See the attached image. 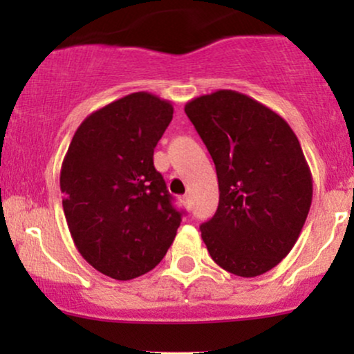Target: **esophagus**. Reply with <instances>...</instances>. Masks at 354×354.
<instances>
[{
    "instance_id": "obj_1",
    "label": "esophagus",
    "mask_w": 354,
    "mask_h": 354,
    "mask_svg": "<svg viewBox=\"0 0 354 354\" xmlns=\"http://www.w3.org/2000/svg\"><path fill=\"white\" fill-rule=\"evenodd\" d=\"M183 205L186 206V209H191V196H189V194H185V196H183Z\"/></svg>"
}]
</instances>
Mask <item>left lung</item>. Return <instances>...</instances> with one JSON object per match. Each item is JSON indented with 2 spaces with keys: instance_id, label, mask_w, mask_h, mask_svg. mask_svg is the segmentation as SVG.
<instances>
[{
  "instance_id": "left-lung-1",
  "label": "left lung",
  "mask_w": 354,
  "mask_h": 354,
  "mask_svg": "<svg viewBox=\"0 0 354 354\" xmlns=\"http://www.w3.org/2000/svg\"><path fill=\"white\" fill-rule=\"evenodd\" d=\"M216 166L219 205L200 226L213 261L259 276L291 251L313 200L301 145L278 113L243 93L218 89L186 103Z\"/></svg>"
}]
</instances>
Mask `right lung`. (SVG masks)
<instances>
[{
    "label": "right lung",
    "mask_w": 354,
    "mask_h": 354,
    "mask_svg": "<svg viewBox=\"0 0 354 354\" xmlns=\"http://www.w3.org/2000/svg\"><path fill=\"white\" fill-rule=\"evenodd\" d=\"M171 120L169 101L131 93L78 126L61 165L73 241L89 265L113 279L151 271L176 236L183 213L153 165Z\"/></svg>",
    "instance_id": "obj_1"
}]
</instances>
